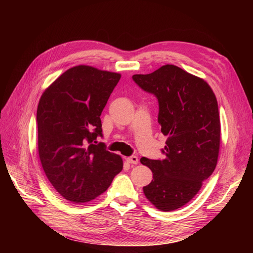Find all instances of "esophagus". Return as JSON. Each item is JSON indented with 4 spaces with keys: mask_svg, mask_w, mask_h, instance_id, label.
Wrapping results in <instances>:
<instances>
[{
    "mask_svg": "<svg viewBox=\"0 0 253 253\" xmlns=\"http://www.w3.org/2000/svg\"><path fill=\"white\" fill-rule=\"evenodd\" d=\"M126 162L128 163V164H132V165H137L138 164V157L137 156H131V157H127L126 158Z\"/></svg>",
    "mask_w": 253,
    "mask_h": 253,
    "instance_id": "34e87169",
    "label": "esophagus"
}]
</instances>
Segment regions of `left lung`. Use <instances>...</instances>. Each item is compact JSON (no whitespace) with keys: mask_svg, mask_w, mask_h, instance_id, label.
Instances as JSON below:
<instances>
[{"mask_svg":"<svg viewBox=\"0 0 253 253\" xmlns=\"http://www.w3.org/2000/svg\"><path fill=\"white\" fill-rule=\"evenodd\" d=\"M133 80L158 99V124L168 137L166 158L140 163L153 179L143 193L160 211L188 204L215 169L220 145V120L216 97L204 79L167 64Z\"/></svg>","mask_w":253,"mask_h":253,"instance_id":"left-lung-1","label":"left lung"}]
</instances>
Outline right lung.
Wrapping results in <instances>:
<instances>
[{"label":"right lung","instance_id":"obj_1","mask_svg":"<svg viewBox=\"0 0 253 253\" xmlns=\"http://www.w3.org/2000/svg\"><path fill=\"white\" fill-rule=\"evenodd\" d=\"M121 75L74 66L42 94L37 110L38 151L45 175L74 204L102 194L121 172L122 158L96 144L100 115Z\"/></svg>","mask_w":253,"mask_h":253}]
</instances>
